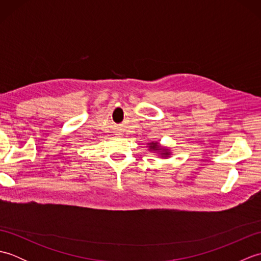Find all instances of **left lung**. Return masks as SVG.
Returning <instances> with one entry per match:
<instances>
[{"label": "left lung", "mask_w": 261, "mask_h": 261, "mask_svg": "<svg viewBox=\"0 0 261 261\" xmlns=\"http://www.w3.org/2000/svg\"><path fill=\"white\" fill-rule=\"evenodd\" d=\"M150 147L153 149V150H158V145H157V143H151ZM167 154H168L167 152H165L164 156H167Z\"/></svg>", "instance_id": "8db88e82"}]
</instances>
